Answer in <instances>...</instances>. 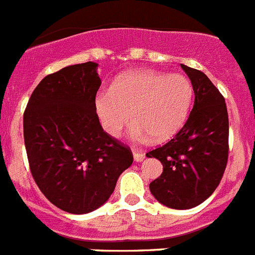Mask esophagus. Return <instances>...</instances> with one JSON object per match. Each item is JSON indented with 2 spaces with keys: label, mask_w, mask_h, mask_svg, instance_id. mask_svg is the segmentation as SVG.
<instances>
[{
  "label": "esophagus",
  "mask_w": 255,
  "mask_h": 255,
  "mask_svg": "<svg viewBox=\"0 0 255 255\" xmlns=\"http://www.w3.org/2000/svg\"><path fill=\"white\" fill-rule=\"evenodd\" d=\"M132 156H134V161L135 162H140V161H143L145 158V154L142 151H139V149H132Z\"/></svg>",
  "instance_id": "34e87169"
}]
</instances>
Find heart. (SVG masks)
Returning <instances> with one entry per match:
<instances>
[{
    "label": "heart",
    "instance_id": "heart-1",
    "mask_svg": "<svg viewBox=\"0 0 255 255\" xmlns=\"http://www.w3.org/2000/svg\"><path fill=\"white\" fill-rule=\"evenodd\" d=\"M192 99V84L186 76L136 71L117 78L110 91L98 93L95 111L111 136L121 134L131 112L132 138L164 140L186 123Z\"/></svg>",
    "mask_w": 255,
    "mask_h": 255
}]
</instances>
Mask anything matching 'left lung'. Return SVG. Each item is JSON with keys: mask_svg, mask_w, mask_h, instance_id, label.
<instances>
[{"mask_svg": "<svg viewBox=\"0 0 255 255\" xmlns=\"http://www.w3.org/2000/svg\"><path fill=\"white\" fill-rule=\"evenodd\" d=\"M180 67L192 84L193 108L175 136L147 156L164 166L149 183L154 199L184 210L205 201L221 183L228 160V113L225 98L205 73Z\"/></svg>", "mask_w": 255, "mask_h": 255, "instance_id": "8db88e82", "label": "left lung"}]
</instances>
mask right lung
I'll list each match as a JSON object with an SVG mask.
<instances>
[{
	"label": "right lung",
	"instance_id": "add662e5",
	"mask_svg": "<svg viewBox=\"0 0 255 255\" xmlns=\"http://www.w3.org/2000/svg\"><path fill=\"white\" fill-rule=\"evenodd\" d=\"M98 64L68 65L43 78L23 116L30 173L51 204L72 214L102 206L132 164L129 147L107 134L95 111Z\"/></svg>",
	"mask_w": 255,
	"mask_h": 255
}]
</instances>
